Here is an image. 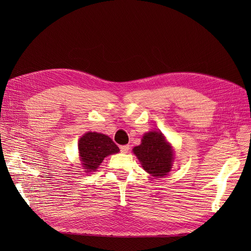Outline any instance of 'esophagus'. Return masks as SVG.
<instances>
[{"label": "esophagus", "instance_id": "esophagus-1", "mask_svg": "<svg viewBox=\"0 0 251 251\" xmlns=\"http://www.w3.org/2000/svg\"><path fill=\"white\" fill-rule=\"evenodd\" d=\"M129 150H130V147L128 146V144H125V146H121V147H120V151H121L123 153H127Z\"/></svg>", "mask_w": 251, "mask_h": 251}]
</instances>
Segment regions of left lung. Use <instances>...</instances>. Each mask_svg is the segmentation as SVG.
I'll list each match as a JSON object with an SVG mask.
<instances>
[{"label": "left lung", "instance_id": "8db88e82", "mask_svg": "<svg viewBox=\"0 0 251 251\" xmlns=\"http://www.w3.org/2000/svg\"><path fill=\"white\" fill-rule=\"evenodd\" d=\"M142 168L155 177H164L170 172L173 162V151L162 132H149L143 135L141 144L133 149Z\"/></svg>", "mask_w": 251, "mask_h": 251}]
</instances>
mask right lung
<instances>
[{
    "label": "right lung",
    "instance_id": "right-lung-1",
    "mask_svg": "<svg viewBox=\"0 0 251 251\" xmlns=\"http://www.w3.org/2000/svg\"><path fill=\"white\" fill-rule=\"evenodd\" d=\"M78 149L87 172L96 171L105 156L119 151V148L109 136L97 132H87L83 135L79 139Z\"/></svg>",
    "mask_w": 251,
    "mask_h": 251
}]
</instances>
